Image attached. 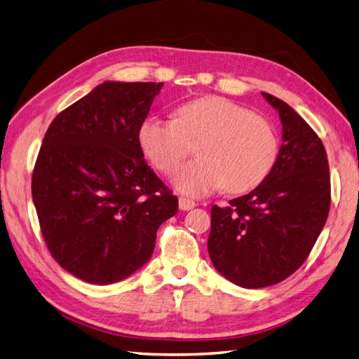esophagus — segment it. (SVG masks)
Returning <instances> with one entry per match:
<instances>
[{"instance_id":"obj_1","label":"esophagus","mask_w":359,"mask_h":359,"mask_svg":"<svg viewBox=\"0 0 359 359\" xmlns=\"http://www.w3.org/2000/svg\"><path fill=\"white\" fill-rule=\"evenodd\" d=\"M196 207V202L191 201V199H187V197H180L179 199V208L184 210V211H188Z\"/></svg>"}]
</instances>
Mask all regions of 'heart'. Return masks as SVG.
I'll return each instance as SVG.
<instances>
[{"label":"heart","mask_w":359,"mask_h":359,"mask_svg":"<svg viewBox=\"0 0 359 359\" xmlns=\"http://www.w3.org/2000/svg\"><path fill=\"white\" fill-rule=\"evenodd\" d=\"M139 143L163 174L177 170L196 144L197 158L182 166L172 182L191 197L224 187L230 193L253 189L270 174L279 152L276 129L269 120L217 95L179 106L175 120L144 118Z\"/></svg>","instance_id":"b5f03b06"}]
</instances>
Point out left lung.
I'll return each mask as SVG.
<instances>
[{"label": "left lung", "instance_id": "8db88e82", "mask_svg": "<svg viewBox=\"0 0 359 359\" xmlns=\"http://www.w3.org/2000/svg\"><path fill=\"white\" fill-rule=\"evenodd\" d=\"M262 95L282 123L276 162L253 191L228 207L211 208V262L243 288L278 284L299 269L330 210L329 160L321 139L285 102Z\"/></svg>", "mask_w": 359, "mask_h": 359}]
</instances>
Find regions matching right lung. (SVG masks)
Returning <instances> with one entry per match:
<instances>
[{"instance_id": "obj_1", "label": "right lung", "mask_w": 359, "mask_h": 359, "mask_svg": "<svg viewBox=\"0 0 359 359\" xmlns=\"http://www.w3.org/2000/svg\"><path fill=\"white\" fill-rule=\"evenodd\" d=\"M163 83L104 81L53 118L32 174V199L53 259L89 284L147 264L179 201L144 162L139 128Z\"/></svg>"}]
</instances>
